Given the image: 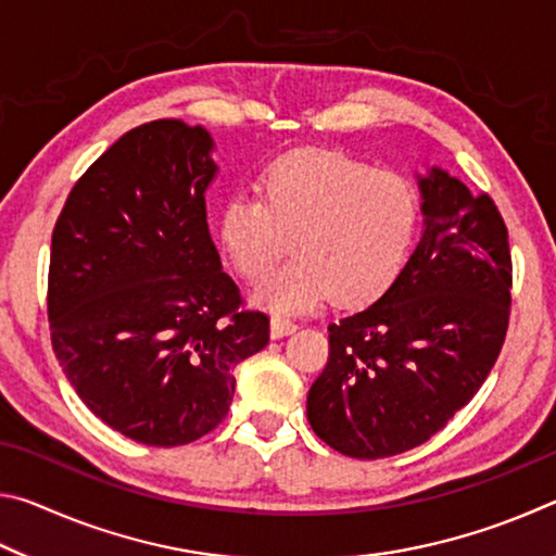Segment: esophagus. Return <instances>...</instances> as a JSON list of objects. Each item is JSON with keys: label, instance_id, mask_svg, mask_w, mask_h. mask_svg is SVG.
<instances>
[{"label": "esophagus", "instance_id": "1", "mask_svg": "<svg viewBox=\"0 0 556 556\" xmlns=\"http://www.w3.org/2000/svg\"><path fill=\"white\" fill-rule=\"evenodd\" d=\"M294 331H296V324L289 321V318H285V316H275L269 321V336L271 338H285V336L294 333Z\"/></svg>", "mask_w": 556, "mask_h": 556}]
</instances>
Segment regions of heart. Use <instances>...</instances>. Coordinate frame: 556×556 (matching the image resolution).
Instances as JSON below:
<instances>
[{
	"mask_svg": "<svg viewBox=\"0 0 556 556\" xmlns=\"http://www.w3.org/2000/svg\"><path fill=\"white\" fill-rule=\"evenodd\" d=\"M421 220L417 186L392 168L299 149L257 178V195L235 193L215 218L225 260L244 279L264 277L288 247L298 257L252 289V304L301 314L380 299L412 255Z\"/></svg>",
	"mask_w": 556,
	"mask_h": 556,
	"instance_id": "1",
	"label": "heart"
}]
</instances>
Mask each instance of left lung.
I'll use <instances>...</instances> for the list:
<instances>
[{
	"label": "left lung",
	"instance_id": "8db88e82",
	"mask_svg": "<svg viewBox=\"0 0 556 556\" xmlns=\"http://www.w3.org/2000/svg\"><path fill=\"white\" fill-rule=\"evenodd\" d=\"M417 184V250L375 304L328 326L331 353L306 397L316 437L353 458L434 437L481 390L507 333L510 244L491 195L439 166Z\"/></svg>",
	"mask_w": 556,
	"mask_h": 556
}]
</instances>
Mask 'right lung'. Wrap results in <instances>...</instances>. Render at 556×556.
Segmentation results:
<instances>
[{
    "instance_id": "obj_1",
    "label": "right lung",
    "mask_w": 556,
    "mask_h": 556,
    "mask_svg": "<svg viewBox=\"0 0 556 556\" xmlns=\"http://www.w3.org/2000/svg\"><path fill=\"white\" fill-rule=\"evenodd\" d=\"M201 125L129 129L65 201L51 238V343L88 409L147 446H184L225 419L235 365L269 343L242 312L205 220L218 174Z\"/></svg>"
}]
</instances>
